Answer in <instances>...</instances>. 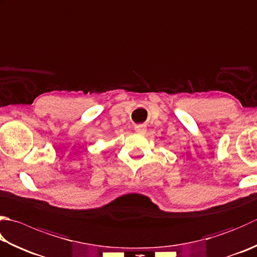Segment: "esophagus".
<instances>
[{"label":"esophagus","mask_w":257,"mask_h":257,"mask_svg":"<svg viewBox=\"0 0 257 257\" xmlns=\"http://www.w3.org/2000/svg\"><path fill=\"white\" fill-rule=\"evenodd\" d=\"M134 130H135V132H137V133H140V134H143V133H145V132H147V126H145V125H143V124H140V125H135V127H134Z\"/></svg>","instance_id":"34e87169"}]
</instances>
